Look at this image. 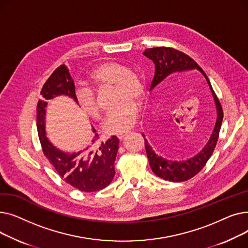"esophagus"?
<instances>
[{"mask_svg": "<svg viewBox=\"0 0 248 248\" xmlns=\"http://www.w3.org/2000/svg\"><path fill=\"white\" fill-rule=\"evenodd\" d=\"M126 135V133H122V134H119V135H116V137H117V139H119L120 140H122L124 138V136Z\"/></svg>", "mask_w": 248, "mask_h": 248, "instance_id": "obj_1", "label": "esophagus"}]
</instances>
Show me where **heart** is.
Returning a JSON list of instances; mask_svg holds the SVG:
<instances>
[{
	"instance_id": "heart-1",
	"label": "heart",
	"mask_w": 248,
	"mask_h": 248,
	"mask_svg": "<svg viewBox=\"0 0 248 248\" xmlns=\"http://www.w3.org/2000/svg\"><path fill=\"white\" fill-rule=\"evenodd\" d=\"M93 87L114 85L115 100L119 104L107 112L102 121V131L108 135L122 134L134 126L139 115L135 99H140L145 91L141 77L117 62H106L94 68L88 77ZM76 99L83 112L90 117H97L99 108L93 90L81 88L76 91Z\"/></svg>"
}]
</instances>
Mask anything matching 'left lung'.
Here are the masks:
<instances>
[{
  "mask_svg": "<svg viewBox=\"0 0 248 248\" xmlns=\"http://www.w3.org/2000/svg\"><path fill=\"white\" fill-rule=\"evenodd\" d=\"M142 54L147 56L149 59H151L155 64V76L153 78L150 90H152L162 81H164L166 78L174 75L175 73L197 69L206 78L207 83L209 85L212 93L217 111L216 123L209 140L207 141V144L204 146V148L197 155H195L194 157L186 161L179 162L167 160L155 154L153 148L148 144V140L145 139V147L152 171L158 177L164 180H168L171 182L187 181L193 178L195 175H197L202 170L207 161L210 159L213 154V151L218 140L221 124H222L223 121L222 107H221V103L218 97L216 96L211 86V83L209 79H208L205 72L203 71V69L187 54L170 47L149 48L146 49ZM142 137H145L144 134H142Z\"/></svg>",
  "mask_w": 248,
  "mask_h": 248,
  "instance_id": "obj_1",
  "label": "left lung"
}]
</instances>
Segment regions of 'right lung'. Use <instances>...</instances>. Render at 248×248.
<instances>
[{
    "label": "right lung",
    "instance_id": "right-lung-1",
    "mask_svg": "<svg viewBox=\"0 0 248 248\" xmlns=\"http://www.w3.org/2000/svg\"><path fill=\"white\" fill-rule=\"evenodd\" d=\"M42 98L37 104V131L45 157L67 184L82 192H95L108 186L114 177V161L119 151V139L112 136L97 142L95 128L90 145L76 153H65L51 144L46 137L45 116L49 99L66 95L78 103L75 85L68 68L60 65L50 75L41 90Z\"/></svg>",
    "mask_w": 248,
    "mask_h": 248
}]
</instances>
